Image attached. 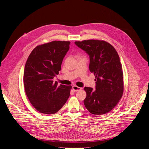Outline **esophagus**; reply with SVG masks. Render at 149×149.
Wrapping results in <instances>:
<instances>
[{
    "label": "esophagus",
    "mask_w": 149,
    "mask_h": 149,
    "mask_svg": "<svg viewBox=\"0 0 149 149\" xmlns=\"http://www.w3.org/2000/svg\"><path fill=\"white\" fill-rule=\"evenodd\" d=\"M72 89H73V90H74L75 92H77V91H79L81 90H82V88L79 87H78V86H72Z\"/></svg>",
    "instance_id": "34e87169"
}]
</instances>
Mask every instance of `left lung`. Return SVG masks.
Wrapping results in <instances>:
<instances>
[{
	"mask_svg": "<svg viewBox=\"0 0 149 149\" xmlns=\"http://www.w3.org/2000/svg\"><path fill=\"white\" fill-rule=\"evenodd\" d=\"M75 44L90 55V71L95 76L96 90L84 88L87 94L84 100L85 107L94 115L108 113L119 102L124 91L118 54L113 46L103 40H84Z\"/></svg>",
	"mask_w": 149,
	"mask_h": 149,
	"instance_id": "left-lung-1",
	"label": "left lung"
}]
</instances>
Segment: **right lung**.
Masks as SVG:
<instances>
[{
	"instance_id": "1",
	"label": "right lung",
	"mask_w": 149,
	"mask_h": 149,
	"mask_svg": "<svg viewBox=\"0 0 149 149\" xmlns=\"http://www.w3.org/2000/svg\"><path fill=\"white\" fill-rule=\"evenodd\" d=\"M70 43L54 40L38 45L26 61L24 74L25 93L33 107L41 113H56L70 95L71 86H58L53 80L61 71Z\"/></svg>"
}]
</instances>
